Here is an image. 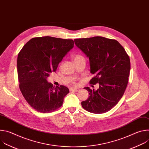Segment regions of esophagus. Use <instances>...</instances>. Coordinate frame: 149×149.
Segmentation results:
<instances>
[{
  "mask_svg": "<svg viewBox=\"0 0 149 149\" xmlns=\"http://www.w3.org/2000/svg\"><path fill=\"white\" fill-rule=\"evenodd\" d=\"M70 91H71V92H77V91H78V90L77 89H76V88H70Z\"/></svg>",
  "mask_w": 149,
  "mask_h": 149,
  "instance_id": "34e87169",
  "label": "esophagus"
}]
</instances>
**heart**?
Masks as SVG:
<instances>
[{"mask_svg": "<svg viewBox=\"0 0 149 149\" xmlns=\"http://www.w3.org/2000/svg\"><path fill=\"white\" fill-rule=\"evenodd\" d=\"M84 58L82 55H80V54H75L73 56V58H74V61H76L79 58ZM73 83H74V81H73Z\"/></svg>", "mask_w": 149, "mask_h": 149, "instance_id": "obj_1", "label": "heart"}]
</instances>
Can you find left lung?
Listing matches in <instances>:
<instances>
[{
	"mask_svg": "<svg viewBox=\"0 0 149 149\" xmlns=\"http://www.w3.org/2000/svg\"><path fill=\"white\" fill-rule=\"evenodd\" d=\"M74 42L89 58L90 72L94 75L90 84L99 85L97 90L84 88L90 96L81 102L82 107L94 114L107 112L118 102L126 89L130 71L129 56L115 39L94 36Z\"/></svg>",
	"mask_w": 149,
	"mask_h": 149,
	"instance_id": "obj_1",
	"label": "left lung"
}]
</instances>
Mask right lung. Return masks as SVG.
I'll use <instances>...</instances> for the list:
<instances>
[{
	"label": "right lung",
	"instance_id": "obj_1",
	"mask_svg": "<svg viewBox=\"0 0 149 149\" xmlns=\"http://www.w3.org/2000/svg\"><path fill=\"white\" fill-rule=\"evenodd\" d=\"M74 44L72 39L36 37L29 40L19 52L17 59L19 88L25 100L37 111H55L70 93L65 86L55 87L47 78L56 71Z\"/></svg>",
	"mask_w": 149,
	"mask_h": 149
}]
</instances>
